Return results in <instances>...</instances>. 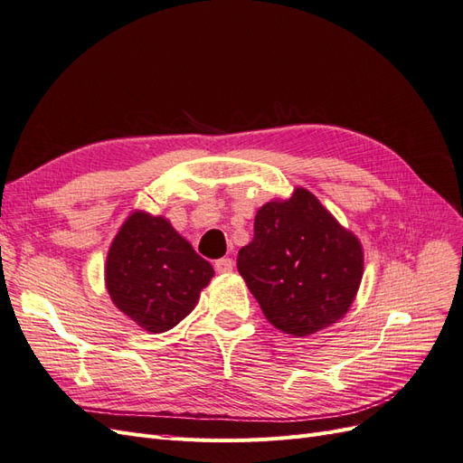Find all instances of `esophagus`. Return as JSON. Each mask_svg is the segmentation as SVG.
Returning a JSON list of instances; mask_svg holds the SVG:
<instances>
[{"label":"esophagus","instance_id":"obj_1","mask_svg":"<svg viewBox=\"0 0 463 463\" xmlns=\"http://www.w3.org/2000/svg\"><path fill=\"white\" fill-rule=\"evenodd\" d=\"M214 269H216V272H220V274H228V272L233 270V260L228 259V257L218 259V260L214 262Z\"/></svg>","mask_w":463,"mask_h":463}]
</instances>
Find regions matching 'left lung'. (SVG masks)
I'll return each mask as SVG.
<instances>
[{"label":"left lung","mask_w":463,"mask_h":463,"mask_svg":"<svg viewBox=\"0 0 463 463\" xmlns=\"http://www.w3.org/2000/svg\"><path fill=\"white\" fill-rule=\"evenodd\" d=\"M237 270L270 325L303 338L349 311L363 278V247L313 193L298 187L289 199L259 208Z\"/></svg>","instance_id":"8db88e82"}]
</instances>
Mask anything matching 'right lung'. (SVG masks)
Returning <instances> with one entry per match:
<instances>
[{"instance_id": "right-lung-1", "label": "right lung", "mask_w": 463, "mask_h": 463, "mask_svg": "<svg viewBox=\"0 0 463 463\" xmlns=\"http://www.w3.org/2000/svg\"><path fill=\"white\" fill-rule=\"evenodd\" d=\"M214 269L170 222L137 210L123 222L106 259V289L121 313L160 334L199 303Z\"/></svg>"}]
</instances>
